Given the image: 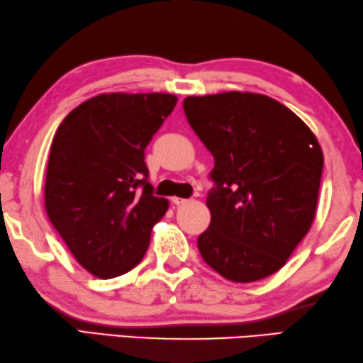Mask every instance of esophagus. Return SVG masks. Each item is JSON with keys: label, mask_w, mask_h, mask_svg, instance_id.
I'll list each match as a JSON object with an SVG mask.
<instances>
[{"label": "esophagus", "mask_w": 363, "mask_h": 363, "mask_svg": "<svg viewBox=\"0 0 363 363\" xmlns=\"http://www.w3.org/2000/svg\"><path fill=\"white\" fill-rule=\"evenodd\" d=\"M171 202H172L174 205H183V203H186L188 201H186V199H182V197H172Z\"/></svg>", "instance_id": "34e87169"}]
</instances>
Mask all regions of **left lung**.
<instances>
[{
	"instance_id": "8db88e82",
	"label": "left lung",
	"mask_w": 363,
	"mask_h": 363,
	"mask_svg": "<svg viewBox=\"0 0 363 363\" xmlns=\"http://www.w3.org/2000/svg\"><path fill=\"white\" fill-rule=\"evenodd\" d=\"M183 108L214 158L211 223L197 240L202 258L236 284L274 274L313 224L320 143L291 109L263 94L186 97Z\"/></svg>"
}]
</instances>
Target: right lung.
Segmentation results:
<instances>
[{"instance_id": "1", "label": "right lung", "mask_w": 363, "mask_h": 363, "mask_svg": "<svg viewBox=\"0 0 363 363\" xmlns=\"http://www.w3.org/2000/svg\"><path fill=\"white\" fill-rule=\"evenodd\" d=\"M177 99L172 94H100L81 103L51 143L45 210L72 255L92 276L135 268L169 202L152 194L144 150Z\"/></svg>"}]
</instances>
